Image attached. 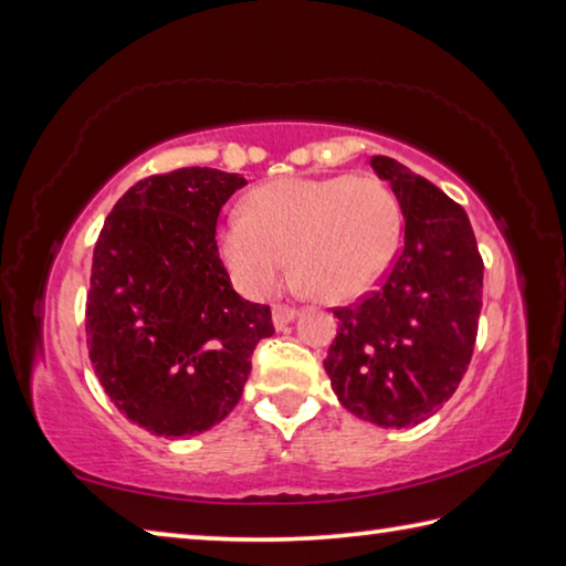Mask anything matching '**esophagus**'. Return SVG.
<instances>
[{
	"label": "esophagus",
	"mask_w": 566,
	"mask_h": 566,
	"mask_svg": "<svg viewBox=\"0 0 566 566\" xmlns=\"http://www.w3.org/2000/svg\"><path fill=\"white\" fill-rule=\"evenodd\" d=\"M294 317H296L294 306H290V304H274L272 319H274V327H276V329H284L286 324L294 322Z\"/></svg>",
	"instance_id": "1"
}]
</instances>
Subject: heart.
<instances>
[{"label": "heart", "instance_id": "b5f03b06", "mask_svg": "<svg viewBox=\"0 0 566 566\" xmlns=\"http://www.w3.org/2000/svg\"><path fill=\"white\" fill-rule=\"evenodd\" d=\"M399 207L375 177L276 179L254 189L247 217L219 229V252L247 294L282 282L286 256L306 292L324 302L354 300L375 284L395 254Z\"/></svg>", "mask_w": 566, "mask_h": 566}]
</instances>
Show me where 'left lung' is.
Here are the masks:
<instances>
[{
    "label": "left lung",
    "instance_id": "1",
    "mask_svg": "<svg viewBox=\"0 0 566 566\" xmlns=\"http://www.w3.org/2000/svg\"><path fill=\"white\" fill-rule=\"evenodd\" d=\"M371 167L399 199L405 244L375 292L334 306L324 369L352 415L409 427L454 395L472 361L484 262L454 199L389 157Z\"/></svg>",
    "mask_w": 566,
    "mask_h": 566
}]
</instances>
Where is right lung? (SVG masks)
Returning <instances> with one entry per match:
<instances>
[{"instance_id":"1","label":"right lung","mask_w":566,"mask_h":566,"mask_svg":"<svg viewBox=\"0 0 566 566\" xmlns=\"http://www.w3.org/2000/svg\"><path fill=\"white\" fill-rule=\"evenodd\" d=\"M247 181L209 167L151 175L104 219L87 292V347L107 397L134 424L187 437L242 397L272 310L232 290L217 219Z\"/></svg>"}]
</instances>
